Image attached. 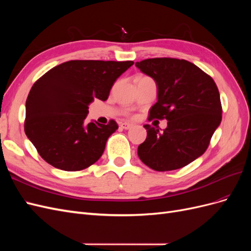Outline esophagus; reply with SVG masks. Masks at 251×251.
<instances>
[{
    "label": "esophagus",
    "instance_id": "1",
    "mask_svg": "<svg viewBox=\"0 0 251 251\" xmlns=\"http://www.w3.org/2000/svg\"><path fill=\"white\" fill-rule=\"evenodd\" d=\"M132 126H133V125L130 123H121L120 124V127L125 128V130H128V128H131Z\"/></svg>",
    "mask_w": 251,
    "mask_h": 251
}]
</instances>
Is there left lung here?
<instances>
[{
    "mask_svg": "<svg viewBox=\"0 0 251 251\" xmlns=\"http://www.w3.org/2000/svg\"><path fill=\"white\" fill-rule=\"evenodd\" d=\"M135 66L157 86L150 119L168 120L163 132L144 125L147 139L138 147L140 160L158 172L183 168L204 154L222 120L217 85L185 59L149 58Z\"/></svg>",
    "mask_w": 251,
    "mask_h": 251,
    "instance_id": "1",
    "label": "left lung"
}]
</instances>
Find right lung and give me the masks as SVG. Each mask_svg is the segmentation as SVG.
Wrapping results in <instances>:
<instances>
[{"instance_id": "obj_1", "label": "right lung", "mask_w": 251, "mask_h": 251, "mask_svg": "<svg viewBox=\"0 0 251 251\" xmlns=\"http://www.w3.org/2000/svg\"><path fill=\"white\" fill-rule=\"evenodd\" d=\"M134 63L70 60L35 81L26 100L25 133L45 161L56 169H87L103 153L118 126L87 123L89 104L107 100L115 80Z\"/></svg>"}]
</instances>
